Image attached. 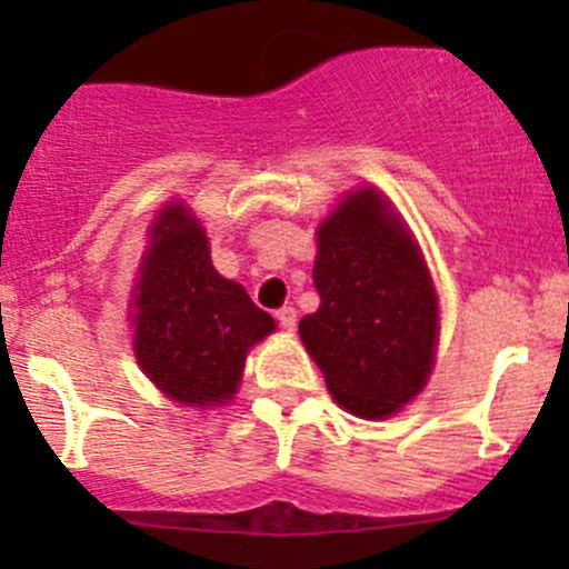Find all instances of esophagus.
Returning <instances> with one entry per match:
<instances>
[{"mask_svg":"<svg viewBox=\"0 0 569 569\" xmlns=\"http://www.w3.org/2000/svg\"><path fill=\"white\" fill-rule=\"evenodd\" d=\"M274 317H278L280 327H283V330H295V325H297V311H295V308H291V306L278 308V311H274Z\"/></svg>","mask_w":569,"mask_h":569,"instance_id":"esophagus-1","label":"esophagus"}]
</instances>
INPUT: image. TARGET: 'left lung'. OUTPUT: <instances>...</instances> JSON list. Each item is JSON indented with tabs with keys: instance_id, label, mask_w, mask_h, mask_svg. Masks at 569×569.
I'll use <instances>...</instances> for the list:
<instances>
[{
	"instance_id": "left-lung-1",
	"label": "left lung",
	"mask_w": 569,
	"mask_h": 569,
	"mask_svg": "<svg viewBox=\"0 0 569 569\" xmlns=\"http://www.w3.org/2000/svg\"><path fill=\"white\" fill-rule=\"evenodd\" d=\"M319 311L300 338L330 393L360 418H386L427 382L438 341V297L410 233L371 189L319 228Z\"/></svg>"
}]
</instances>
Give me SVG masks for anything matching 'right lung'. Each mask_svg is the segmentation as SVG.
I'll return each instance as SVG.
<instances>
[{
    "label": "right lung",
    "instance_id": "obj_1",
    "mask_svg": "<svg viewBox=\"0 0 569 569\" xmlns=\"http://www.w3.org/2000/svg\"><path fill=\"white\" fill-rule=\"evenodd\" d=\"M151 233L134 302L137 363L183 405L231 399L244 355L274 330V319L217 274L203 228L181 206L164 209Z\"/></svg>",
    "mask_w": 569,
    "mask_h": 569
}]
</instances>
